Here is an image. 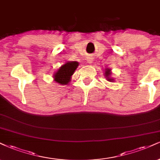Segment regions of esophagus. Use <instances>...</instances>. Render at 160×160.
<instances>
[{
    "mask_svg": "<svg viewBox=\"0 0 160 160\" xmlns=\"http://www.w3.org/2000/svg\"><path fill=\"white\" fill-rule=\"evenodd\" d=\"M88 62L90 63H90H92V59L90 58H88Z\"/></svg>",
    "mask_w": 160,
    "mask_h": 160,
    "instance_id": "1",
    "label": "esophagus"
}]
</instances>
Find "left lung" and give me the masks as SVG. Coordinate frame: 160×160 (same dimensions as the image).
<instances>
[{"label":"left lung","instance_id":"8db88e82","mask_svg":"<svg viewBox=\"0 0 160 160\" xmlns=\"http://www.w3.org/2000/svg\"><path fill=\"white\" fill-rule=\"evenodd\" d=\"M110 70H109V69H108V70L105 71V76H106V77H108V81H113V79H111V78H108V76H109V75L110 74Z\"/></svg>","mask_w":160,"mask_h":160}]
</instances>
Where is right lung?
Wrapping results in <instances>:
<instances>
[{
	"mask_svg": "<svg viewBox=\"0 0 160 160\" xmlns=\"http://www.w3.org/2000/svg\"><path fill=\"white\" fill-rule=\"evenodd\" d=\"M78 66V63L76 62H68L66 64L62 65L58 70L55 73L54 78L56 82L58 84H67L70 81L71 76L73 74L77 67Z\"/></svg>",
	"mask_w": 160,
	"mask_h": 160,
	"instance_id": "obj_1",
	"label": "right lung"
}]
</instances>
